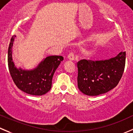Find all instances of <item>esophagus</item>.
Instances as JSON below:
<instances>
[{
    "instance_id": "obj_1",
    "label": "esophagus",
    "mask_w": 133,
    "mask_h": 133,
    "mask_svg": "<svg viewBox=\"0 0 133 133\" xmlns=\"http://www.w3.org/2000/svg\"><path fill=\"white\" fill-rule=\"evenodd\" d=\"M68 58L69 59V60H71V61H73V60H75L74 54H73V52H71V53H69L68 56Z\"/></svg>"
}]
</instances>
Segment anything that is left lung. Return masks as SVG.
<instances>
[{
  "label": "left lung",
  "mask_w": 133,
  "mask_h": 133,
  "mask_svg": "<svg viewBox=\"0 0 133 133\" xmlns=\"http://www.w3.org/2000/svg\"><path fill=\"white\" fill-rule=\"evenodd\" d=\"M125 52L101 60H82L77 64L78 88L90 96L105 94L118 85L125 65Z\"/></svg>",
  "instance_id": "8db88e82"
}]
</instances>
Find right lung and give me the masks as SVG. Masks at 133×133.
<instances>
[{
	"instance_id": "right-lung-1",
	"label": "right lung",
	"mask_w": 133,
	"mask_h": 133,
	"mask_svg": "<svg viewBox=\"0 0 133 133\" xmlns=\"http://www.w3.org/2000/svg\"><path fill=\"white\" fill-rule=\"evenodd\" d=\"M15 37L14 35L11 38L8 51V64L11 78L21 91L30 95H44L51 90L54 73L64 58L62 56H47L32 69L17 68L12 58Z\"/></svg>"
}]
</instances>
